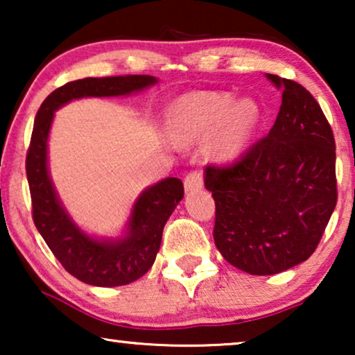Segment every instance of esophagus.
I'll return each instance as SVG.
<instances>
[{
    "label": "esophagus",
    "instance_id": "obj_1",
    "mask_svg": "<svg viewBox=\"0 0 355 355\" xmlns=\"http://www.w3.org/2000/svg\"><path fill=\"white\" fill-rule=\"evenodd\" d=\"M203 186V181H202V174L198 171H192L189 173L186 179H184V187H186V192H196V191H200Z\"/></svg>",
    "mask_w": 355,
    "mask_h": 355
}]
</instances>
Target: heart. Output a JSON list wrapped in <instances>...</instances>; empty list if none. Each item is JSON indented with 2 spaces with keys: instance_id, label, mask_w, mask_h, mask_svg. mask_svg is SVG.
I'll return each mask as SVG.
<instances>
[{
  "instance_id": "heart-1",
  "label": "heart",
  "mask_w": 355,
  "mask_h": 355,
  "mask_svg": "<svg viewBox=\"0 0 355 355\" xmlns=\"http://www.w3.org/2000/svg\"><path fill=\"white\" fill-rule=\"evenodd\" d=\"M263 123V110L250 96L236 100L230 92H191L173 101L168 124L179 144L211 137L218 159H232L249 147Z\"/></svg>"
}]
</instances>
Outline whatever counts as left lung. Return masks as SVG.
Wrapping results in <instances>:
<instances>
[{"instance_id":"1","label":"left lung","mask_w":355,"mask_h":355,"mask_svg":"<svg viewBox=\"0 0 355 355\" xmlns=\"http://www.w3.org/2000/svg\"><path fill=\"white\" fill-rule=\"evenodd\" d=\"M265 76L283 92L268 135L237 162L203 169L216 205V249L227 263L260 276L307 260L338 200L336 148L322 108L297 82Z\"/></svg>"}]
</instances>
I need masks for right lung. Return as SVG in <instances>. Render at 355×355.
Returning a JSON list of instances; mask_svg holds the SVG:
<instances>
[{"mask_svg":"<svg viewBox=\"0 0 355 355\" xmlns=\"http://www.w3.org/2000/svg\"><path fill=\"white\" fill-rule=\"evenodd\" d=\"M155 84L158 79L153 76L85 77L51 92L35 116L26 162L33 223L67 273L85 284L114 288L147 273L157 259L163 227L182 200L184 186L178 178L162 179L135 198L119 236L89 234L66 210L48 169V137L55 111L72 100L128 96Z\"/></svg>","mask_w":355,"mask_h":355,"instance_id":"obj_1","label":"right lung"}]
</instances>
